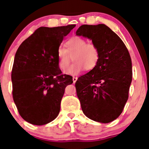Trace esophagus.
Here are the masks:
<instances>
[{
	"label": "esophagus",
	"instance_id": "esophagus-1",
	"mask_svg": "<svg viewBox=\"0 0 149 149\" xmlns=\"http://www.w3.org/2000/svg\"><path fill=\"white\" fill-rule=\"evenodd\" d=\"M77 80H78V78H77V77H75V76L73 77V83H75V82H76Z\"/></svg>",
	"mask_w": 149,
	"mask_h": 149
}]
</instances>
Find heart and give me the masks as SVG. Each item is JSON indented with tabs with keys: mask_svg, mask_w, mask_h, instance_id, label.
Masks as SVG:
<instances>
[{
	"mask_svg": "<svg viewBox=\"0 0 149 149\" xmlns=\"http://www.w3.org/2000/svg\"><path fill=\"white\" fill-rule=\"evenodd\" d=\"M100 50L94 42L87 40L79 36H74L64 42V48L57 50L58 67L62 72L68 68L72 57L74 63L67 71L68 74L78 75L85 69L91 71L97 65L100 60Z\"/></svg>",
	"mask_w": 149,
	"mask_h": 149,
	"instance_id": "1",
	"label": "heart"
}]
</instances>
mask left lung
<instances>
[{
    "label": "left lung",
    "mask_w": 149,
    "mask_h": 149,
    "mask_svg": "<svg viewBox=\"0 0 149 149\" xmlns=\"http://www.w3.org/2000/svg\"><path fill=\"white\" fill-rule=\"evenodd\" d=\"M76 35L92 39L100 50L94 69L78 78L77 96L89 119L110 123L123 112L132 82V61L126 45L105 24L82 25Z\"/></svg>",
    "instance_id": "left-lung-1"
}]
</instances>
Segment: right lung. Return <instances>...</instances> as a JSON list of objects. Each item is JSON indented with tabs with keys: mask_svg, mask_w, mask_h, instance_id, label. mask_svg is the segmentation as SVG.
Returning <instances> with one entry per match:
<instances>
[{
	"mask_svg": "<svg viewBox=\"0 0 149 149\" xmlns=\"http://www.w3.org/2000/svg\"><path fill=\"white\" fill-rule=\"evenodd\" d=\"M75 26L40 27L18 48L12 70V96L27 122L46 124L60 112L64 89L73 83V77L62 73L57 50Z\"/></svg>",
	"mask_w": 149,
	"mask_h": 149,
	"instance_id": "right-lung-1",
	"label": "right lung"
}]
</instances>
